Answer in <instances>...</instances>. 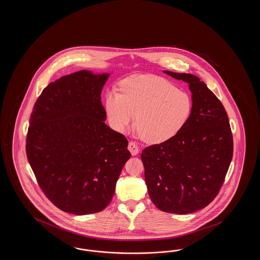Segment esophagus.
Instances as JSON below:
<instances>
[{"label":"esophagus","mask_w":260,"mask_h":260,"mask_svg":"<svg viewBox=\"0 0 260 260\" xmlns=\"http://www.w3.org/2000/svg\"><path fill=\"white\" fill-rule=\"evenodd\" d=\"M127 149L129 150V152H131V154L133 155V156H136L138 154V151H139V149L137 147V145H136L135 142H129L128 143V146H127Z\"/></svg>","instance_id":"1"}]
</instances>
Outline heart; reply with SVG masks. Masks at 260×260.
<instances>
[{
	"mask_svg": "<svg viewBox=\"0 0 260 260\" xmlns=\"http://www.w3.org/2000/svg\"><path fill=\"white\" fill-rule=\"evenodd\" d=\"M121 92H107L104 107L112 128L124 134L136 123L143 140L165 142L178 134L192 111V100L182 89L156 75H135L121 83Z\"/></svg>",
	"mask_w": 260,
	"mask_h": 260,
	"instance_id": "heart-1",
	"label": "heart"
}]
</instances>
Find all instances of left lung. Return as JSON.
Segmentation results:
<instances>
[{"label":"left lung","instance_id":"left-lung-1","mask_svg":"<svg viewBox=\"0 0 260 260\" xmlns=\"http://www.w3.org/2000/svg\"><path fill=\"white\" fill-rule=\"evenodd\" d=\"M189 85L192 111L184 126L141 153L149 196L159 210L187 214L207 207L218 194L233 157L228 116L198 77L164 71Z\"/></svg>","mask_w":260,"mask_h":260}]
</instances>
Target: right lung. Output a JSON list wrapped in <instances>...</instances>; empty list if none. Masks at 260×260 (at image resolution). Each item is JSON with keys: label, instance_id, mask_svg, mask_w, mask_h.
I'll use <instances>...</instances> for the list:
<instances>
[{"label": "right lung", "instance_id": "add662e5", "mask_svg": "<svg viewBox=\"0 0 260 260\" xmlns=\"http://www.w3.org/2000/svg\"><path fill=\"white\" fill-rule=\"evenodd\" d=\"M109 76H63L44 88L30 117L27 159L45 195L65 212L104 210L131 158L126 138L104 122L100 95Z\"/></svg>", "mask_w": 260, "mask_h": 260}]
</instances>
